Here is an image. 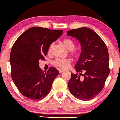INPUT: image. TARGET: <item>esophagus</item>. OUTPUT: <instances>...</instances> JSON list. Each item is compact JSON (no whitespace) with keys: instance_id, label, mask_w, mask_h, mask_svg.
<instances>
[{"instance_id":"34e87169","label":"esophagus","mask_w":120,"mask_h":120,"mask_svg":"<svg viewBox=\"0 0 120 120\" xmlns=\"http://www.w3.org/2000/svg\"><path fill=\"white\" fill-rule=\"evenodd\" d=\"M64 71H65L64 70H63V69H59V72L60 73H61L63 72Z\"/></svg>"}]
</instances>
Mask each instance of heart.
Instances as JSON below:
<instances>
[{
	"label": "heart",
	"mask_w": 120,
	"mask_h": 120,
	"mask_svg": "<svg viewBox=\"0 0 120 120\" xmlns=\"http://www.w3.org/2000/svg\"><path fill=\"white\" fill-rule=\"evenodd\" d=\"M62 42L67 49L70 51V53L73 56H77L78 55V51L76 50L75 47V43L72 39L66 38L63 39ZM53 47V43L51 44L48 48V53H51L52 52ZM71 63V60L69 58L60 59L57 58L53 60L52 64L56 67H58L61 68H67L69 67Z\"/></svg>",
	"instance_id": "b5f03b06"
}]
</instances>
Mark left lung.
Masks as SVG:
<instances>
[{
	"label": "left lung",
	"mask_w": 120,
	"mask_h": 120,
	"mask_svg": "<svg viewBox=\"0 0 120 120\" xmlns=\"http://www.w3.org/2000/svg\"><path fill=\"white\" fill-rule=\"evenodd\" d=\"M67 35L78 40L81 47L80 57L75 66L77 73H71L68 89L77 99L90 100L103 90L110 73L107 47L101 37L88 28L71 30ZM80 75L83 77L80 78Z\"/></svg>",
	"instance_id": "left-lung-1"
}]
</instances>
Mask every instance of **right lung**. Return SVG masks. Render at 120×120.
I'll return each mask as SVG.
<instances>
[{
  "mask_svg": "<svg viewBox=\"0 0 120 120\" xmlns=\"http://www.w3.org/2000/svg\"><path fill=\"white\" fill-rule=\"evenodd\" d=\"M62 30L30 28L17 38L10 57L12 80L22 95L32 101L41 100L50 92L59 72L50 67L46 72L39 67L49 45L63 34Z\"/></svg>",
  "mask_w": 120,
  "mask_h": 120,
  "instance_id": "right-lung-1",
  "label": "right lung"
}]
</instances>
